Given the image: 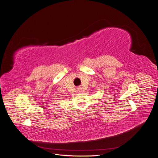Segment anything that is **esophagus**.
<instances>
[{
	"instance_id": "34e87169",
	"label": "esophagus",
	"mask_w": 158,
	"mask_h": 158,
	"mask_svg": "<svg viewBox=\"0 0 158 158\" xmlns=\"http://www.w3.org/2000/svg\"><path fill=\"white\" fill-rule=\"evenodd\" d=\"M81 89H80V88H78V91H80Z\"/></svg>"
}]
</instances>
